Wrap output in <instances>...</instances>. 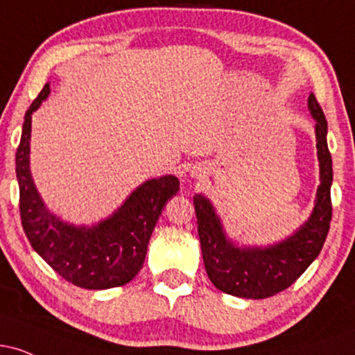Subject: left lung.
<instances>
[{
	"instance_id": "obj_1",
	"label": "left lung",
	"mask_w": 355,
	"mask_h": 355,
	"mask_svg": "<svg viewBox=\"0 0 355 355\" xmlns=\"http://www.w3.org/2000/svg\"><path fill=\"white\" fill-rule=\"evenodd\" d=\"M309 110L315 118L320 185L311 218L292 237L267 248L235 247L223 234L211 203L202 195L193 197L207 275L225 294L243 299H267L279 294L307 270L324 247L332 220V158L327 146V120L312 93Z\"/></svg>"
}]
</instances>
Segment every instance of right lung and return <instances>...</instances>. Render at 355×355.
<instances>
[{"label":"right lung","mask_w":355,"mask_h":355,"mask_svg":"<svg viewBox=\"0 0 355 355\" xmlns=\"http://www.w3.org/2000/svg\"><path fill=\"white\" fill-rule=\"evenodd\" d=\"M48 95L46 83L26 110L16 150L23 230L40 257L68 282L89 291L120 287L140 272L157 220L180 182L172 175L145 182L112 217L92 229L61 222L46 210L30 173L31 115Z\"/></svg>","instance_id":"1"}]
</instances>
